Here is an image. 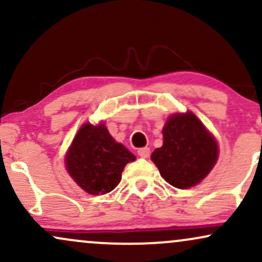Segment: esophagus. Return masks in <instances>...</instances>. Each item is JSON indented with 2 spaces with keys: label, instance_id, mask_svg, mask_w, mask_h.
<instances>
[{
  "label": "esophagus",
  "instance_id": "1",
  "mask_svg": "<svg viewBox=\"0 0 262 262\" xmlns=\"http://www.w3.org/2000/svg\"><path fill=\"white\" fill-rule=\"evenodd\" d=\"M138 155H139L140 158H143V159L149 158L150 149L149 148H140L139 150H138Z\"/></svg>",
  "mask_w": 262,
  "mask_h": 262
}]
</instances>
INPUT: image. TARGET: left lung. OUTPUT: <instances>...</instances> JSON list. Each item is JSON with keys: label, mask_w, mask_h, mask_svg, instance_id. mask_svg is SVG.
I'll list each match as a JSON object with an SVG mask.
<instances>
[{"label": "left lung", "mask_w": 262, "mask_h": 262, "mask_svg": "<svg viewBox=\"0 0 262 262\" xmlns=\"http://www.w3.org/2000/svg\"><path fill=\"white\" fill-rule=\"evenodd\" d=\"M162 135L164 144L152 151L151 160L173 187L196 186L217 162V141L192 112L172 114Z\"/></svg>", "instance_id": "obj_1"}]
</instances>
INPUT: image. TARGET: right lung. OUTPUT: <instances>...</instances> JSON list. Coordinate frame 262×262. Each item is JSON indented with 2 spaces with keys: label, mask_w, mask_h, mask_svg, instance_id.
Masks as SVG:
<instances>
[{
  "label": "right lung",
  "mask_w": 262,
  "mask_h": 262,
  "mask_svg": "<svg viewBox=\"0 0 262 262\" xmlns=\"http://www.w3.org/2000/svg\"><path fill=\"white\" fill-rule=\"evenodd\" d=\"M135 156L108 133L103 123H86L66 152L65 165L74 181L90 194H106L118 186Z\"/></svg>",
  "instance_id": "1"
}]
</instances>
